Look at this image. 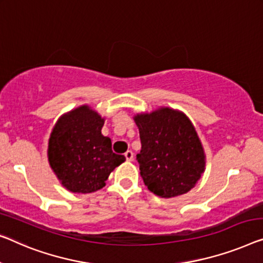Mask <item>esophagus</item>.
<instances>
[{
  "label": "esophagus",
  "mask_w": 263,
  "mask_h": 263,
  "mask_svg": "<svg viewBox=\"0 0 263 263\" xmlns=\"http://www.w3.org/2000/svg\"><path fill=\"white\" fill-rule=\"evenodd\" d=\"M125 157H126L127 160H130L131 162V160L133 159V152L131 150H127L126 152H125Z\"/></svg>",
  "instance_id": "obj_1"
}]
</instances>
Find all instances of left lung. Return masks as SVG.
Segmentation results:
<instances>
[{"mask_svg": "<svg viewBox=\"0 0 263 263\" xmlns=\"http://www.w3.org/2000/svg\"><path fill=\"white\" fill-rule=\"evenodd\" d=\"M133 119L142 142L137 160L147 189L163 198L193 189L204 172L205 155L190 119L170 107L138 113Z\"/></svg>", "mask_w": 263, "mask_h": 263, "instance_id": "obj_1", "label": "left lung"}]
</instances>
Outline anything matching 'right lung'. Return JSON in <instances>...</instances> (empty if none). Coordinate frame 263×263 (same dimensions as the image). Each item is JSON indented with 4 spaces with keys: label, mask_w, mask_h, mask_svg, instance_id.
Segmentation results:
<instances>
[{
    "label": "right lung",
    "mask_w": 263,
    "mask_h": 263,
    "mask_svg": "<svg viewBox=\"0 0 263 263\" xmlns=\"http://www.w3.org/2000/svg\"><path fill=\"white\" fill-rule=\"evenodd\" d=\"M105 119L87 105L59 118L48 142V162L66 189L88 194L105 186L111 172L125 162L101 135Z\"/></svg>",
    "instance_id": "add662e5"
}]
</instances>
